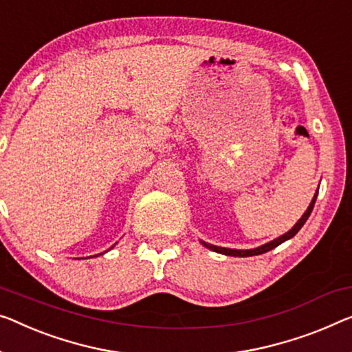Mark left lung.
<instances>
[{"instance_id":"left-lung-1","label":"left lung","mask_w":352,"mask_h":352,"mask_svg":"<svg viewBox=\"0 0 352 352\" xmlns=\"http://www.w3.org/2000/svg\"><path fill=\"white\" fill-rule=\"evenodd\" d=\"M316 197H318V191H316V194H314L313 201H311L310 206H308L307 212L302 214V218L298 219V221H297L296 224H294V228H292L291 230H287V232L283 234L281 237L272 240V242H269V243H265V245H262V246H258V248H253V250H230V248H223V246L210 245V243H206V242H201V243H202L204 246H206V248L214 251V253L226 254V256H239V258H246V256H258V254H262V253H267V251L276 248L278 245H281L283 242H286V240L292 239L294 235H296V234L298 232V230L302 229V226L307 223L308 217H310L311 212H313V207H314V202H316Z\"/></svg>"}]
</instances>
